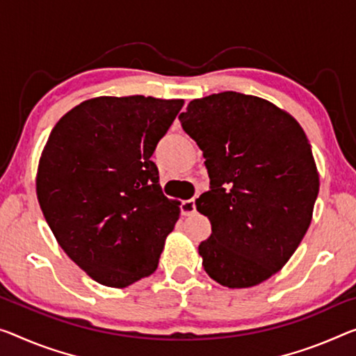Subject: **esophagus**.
<instances>
[{"label":"esophagus","instance_id":"1","mask_svg":"<svg viewBox=\"0 0 356 356\" xmlns=\"http://www.w3.org/2000/svg\"><path fill=\"white\" fill-rule=\"evenodd\" d=\"M181 213L184 216L194 215L195 213V200L189 199V200H183L181 202Z\"/></svg>","mask_w":356,"mask_h":356}]
</instances>
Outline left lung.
I'll return each instance as SVG.
<instances>
[{
	"mask_svg": "<svg viewBox=\"0 0 356 356\" xmlns=\"http://www.w3.org/2000/svg\"><path fill=\"white\" fill-rule=\"evenodd\" d=\"M184 132L204 151L211 224L202 266L227 288L259 285L286 264L310 226L320 177L299 122L264 98L221 92L189 102Z\"/></svg>",
	"mask_w": 356,
	"mask_h": 356,
	"instance_id": "8db88e82",
	"label": "left lung"
}]
</instances>
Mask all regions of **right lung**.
<instances>
[{
	"label": "right lung",
	"instance_id": "1",
	"mask_svg": "<svg viewBox=\"0 0 356 356\" xmlns=\"http://www.w3.org/2000/svg\"><path fill=\"white\" fill-rule=\"evenodd\" d=\"M184 100L94 97L71 108L41 152L36 195L71 259L125 288L157 269L179 202L162 194L152 152Z\"/></svg>",
	"mask_w": 356,
	"mask_h": 356
}]
</instances>
